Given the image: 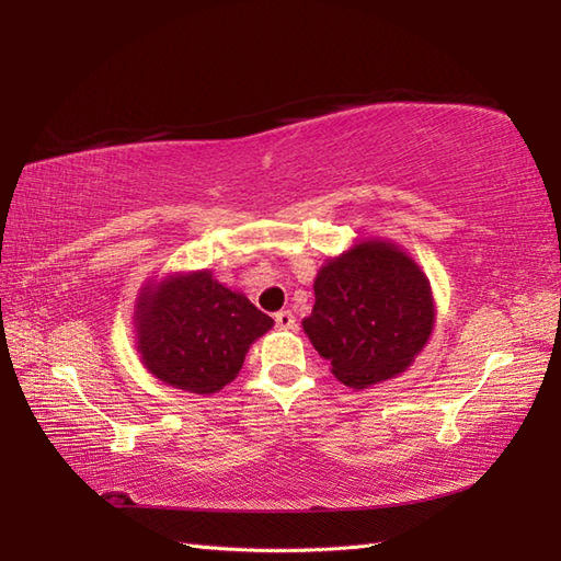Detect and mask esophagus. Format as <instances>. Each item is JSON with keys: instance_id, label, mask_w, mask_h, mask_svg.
Segmentation results:
<instances>
[{"instance_id": "1", "label": "esophagus", "mask_w": 561, "mask_h": 561, "mask_svg": "<svg viewBox=\"0 0 561 561\" xmlns=\"http://www.w3.org/2000/svg\"><path fill=\"white\" fill-rule=\"evenodd\" d=\"M274 323H277L279 330H294L296 328V318L291 311H279L274 316Z\"/></svg>"}]
</instances>
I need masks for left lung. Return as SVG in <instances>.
<instances>
[{
    "instance_id": "8db88e82",
    "label": "left lung",
    "mask_w": 561,
    "mask_h": 561,
    "mask_svg": "<svg viewBox=\"0 0 561 561\" xmlns=\"http://www.w3.org/2000/svg\"><path fill=\"white\" fill-rule=\"evenodd\" d=\"M316 304L304 332L330 371L350 388L396 378L420 354L436 323L422 267L386 238L356 241L318 270Z\"/></svg>"
}]
</instances>
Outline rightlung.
<instances>
[{
  "label": "right lung",
  "instance_id": "obj_1",
  "mask_svg": "<svg viewBox=\"0 0 561 561\" xmlns=\"http://www.w3.org/2000/svg\"><path fill=\"white\" fill-rule=\"evenodd\" d=\"M274 320L209 270L149 279L135 304V344L147 371L165 386L211 396L229 386L245 354Z\"/></svg>",
  "mask_w": 561,
  "mask_h": 561
}]
</instances>
